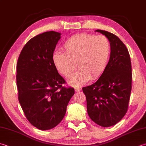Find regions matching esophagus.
<instances>
[{"label":"esophagus","instance_id":"1","mask_svg":"<svg viewBox=\"0 0 146 146\" xmlns=\"http://www.w3.org/2000/svg\"><path fill=\"white\" fill-rule=\"evenodd\" d=\"M75 92H79L81 90V88H79V87H76V88H75Z\"/></svg>","mask_w":146,"mask_h":146}]
</instances>
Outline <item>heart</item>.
<instances>
[{
    "label": "heart",
    "instance_id": "obj_1",
    "mask_svg": "<svg viewBox=\"0 0 146 146\" xmlns=\"http://www.w3.org/2000/svg\"><path fill=\"white\" fill-rule=\"evenodd\" d=\"M63 49L64 53L54 54V64L66 78L72 75L77 64L79 69L69 80V84L79 86L87 82L90 77L96 78L104 71L110 59L111 44L105 36L84 33L68 38Z\"/></svg>",
    "mask_w": 146,
    "mask_h": 146
}]
</instances>
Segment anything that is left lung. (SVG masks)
<instances>
[{
	"mask_svg": "<svg viewBox=\"0 0 146 146\" xmlns=\"http://www.w3.org/2000/svg\"><path fill=\"white\" fill-rule=\"evenodd\" d=\"M96 31L109 40L110 58L97 82L82 89L90 118L100 126L109 127L120 121L127 111L132 90V65L128 49L118 36L104 30Z\"/></svg>",
	"mask_w": 146,
	"mask_h": 146,
	"instance_id": "8db88e82",
	"label": "left lung"
}]
</instances>
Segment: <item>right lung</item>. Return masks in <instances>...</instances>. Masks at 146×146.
Masks as SVG:
<instances>
[{"mask_svg": "<svg viewBox=\"0 0 146 146\" xmlns=\"http://www.w3.org/2000/svg\"><path fill=\"white\" fill-rule=\"evenodd\" d=\"M61 33L46 31L23 48L17 63L18 99L30 123L41 130L52 129L63 119L73 88L62 86L64 78L53 61Z\"/></svg>", "mask_w": 146, "mask_h": 146, "instance_id": "add662e5", "label": "right lung"}]
</instances>
